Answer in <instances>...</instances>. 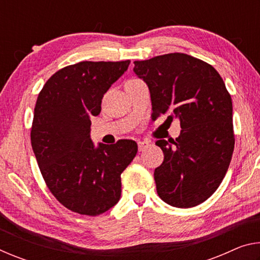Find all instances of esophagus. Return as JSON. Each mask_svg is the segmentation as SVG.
I'll use <instances>...</instances> for the list:
<instances>
[{
    "instance_id": "1",
    "label": "esophagus",
    "mask_w": 260,
    "mask_h": 260,
    "mask_svg": "<svg viewBox=\"0 0 260 260\" xmlns=\"http://www.w3.org/2000/svg\"><path fill=\"white\" fill-rule=\"evenodd\" d=\"M138 147H139V151H143L149 147V143L144 142V141H140V142H138Z\"/></svg>"
}]
</instances>
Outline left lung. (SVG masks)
Listing matches in <instances>:
<instances>
[{
	"label": "left lung",
	"mask_w": 260,
	"mask_h": 260,
	"mask_svg": "<svg viewBox=\"0 0 260 260\" xmlns=\"http://www.w3.org/2000/svg\"><path fill=\"white\" fill-rule=\"evenodd\" d=\"M134 73L150 91L152 116L177 118L175 140H158L164 161L153 173L157 193L175 208L203 203L225 178L234 150L233 104L213 67L186 54L134 61Z\"/></svg>",
	"instance_id": "1"
}]
</instances>
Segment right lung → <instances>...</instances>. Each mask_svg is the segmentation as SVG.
Returning <instances> with one entry per match:
<instances>
[{"mask_svg":"<svg viewBox=\"0 0 260 260\" xmlns=\"http://www.w3.org/2000/svg\"><path fill=\"white\" fill-rule=\"evenodd\" d=\"M131 60L80 61L57 71L34 109L30 141L48 188L65 208L85 215L104 213L121 195V173L138 152L132 140L113 146L90 139V118L103 95Z\"/></svg>","mask_w":260,"mask_h":260,"instance_id":"add662e5","label":"right lung"}]
</instances>
